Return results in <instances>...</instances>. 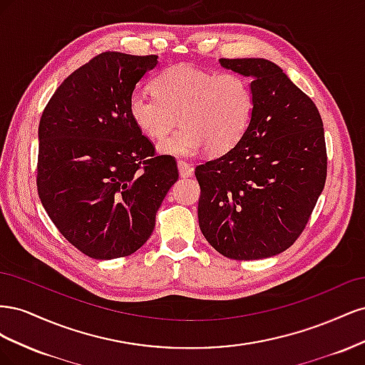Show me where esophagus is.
Here are the masks:
<instances>
[{
	"mask_svg": "<svg viewBox=\"0 0 365 365\" xmlns=\"http://www.w3.org/2000/svg\"><path fill=\"white\" fill-rule=\"evenodd\" d=\"M178 169H180V175L182 176V178H187V176H192L193 175L192 164H189L187 161L180 160L178 161Z\"/></svg>",
	"mask_w": 365,
	"mask_h": 365,
	"instance_id": "34e87169",
	"label": "esophagus"
}]
</instances>
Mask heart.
<instances>
[{
    "label": "heart",
    "instance_id": "obj_1",
    "mask_svg": "<svg viewBox=\"0 0 365 365\" xmlns=\"http://www.w3.org/2000/svg\"><path fill=\"white\" fill-rule=\"evenodd\" d=\"M153 91H134L129 115L143 134L160 140L176 126L173 135L160 143L168 155H192L205 148L212 155L233 149L251 123L254 93L239 73L207 71L180 63L161 71Z\"/></svg>",
    "mask_w": 365,
    "mask_h": 365
}]
</instances>
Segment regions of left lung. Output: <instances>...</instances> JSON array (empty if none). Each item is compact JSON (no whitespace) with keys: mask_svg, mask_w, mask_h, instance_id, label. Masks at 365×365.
<instances>
[{"mask_svg":"<svg viewBox=\"0 0 365 365\" xmlns=\"http://www.w3.org/2000/svg\"><path fill=\"white\" fill-rule=\"evenodd\" d=\"M250 76L251 123L237 145L196 165L204 237L235 260L267 259L300 237L327 176L323 120L312 98L267 59H220Z\"/></svg>","mask_w":365,"mask_h":365,"instance_id":"obj_1","label":"left lung"}]
</instances>
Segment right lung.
Masks as SVG:
<instances>
[{
  "label": "right lung",
  "instance_id": "add662e5",
  "mask_svg": "<svg viewBox=\"0 0 365 365\" xmlns=\"http://www.w3.org/2000/svg\"><path fill=\"white\" fill-rule=\"evenodd\" d=\"M155 54L105 51L73 71L39 121L36 185L59 233L85 256H130L146 244L178 180L129 115V97Z\"/></svg>",
  "mask_w": 365,
  "mask_h": 365
}]
</instances>
